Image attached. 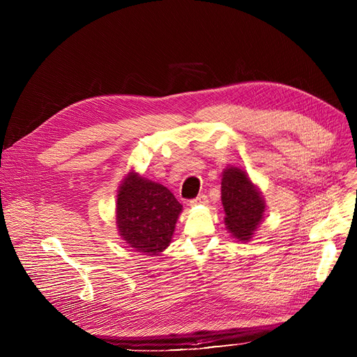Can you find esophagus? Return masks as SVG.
<instances>
[{"instance_id":"34e87169","label":"esophagus","mask_w":357,"mask_h":357,"mask_svg":"<svg viewBox=\"0 0 357 357\" xmlns=\"http://www.w3.org/2000/svg\"><path fill=\"white\" fill-rule=\"evenodd\" d=\"M190 204L192 205V207H195V205H205V204H208V198H207V195H205V194H201L197 198L191 199Z\"/></svg>"}]
</instances>
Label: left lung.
Wrapping results in <instances>:
<instances>
[{
  "mask_svg": "<svg viewBox=\"0 0 357 357\" xmlns=\"http://www.w3.org/2000/svg\"><path fill=\"white\" fill-rule=\"evenodd\" d=\"M221 201L224 222L233 237L249 240L264 220L266 204L257 186L240 167L224 169L221 179Z\"/></svg>",
  "mask_w": 357,
  "mask_h": 357,
  "instance_id": "obj_1",
  "label": "left lung"
}]
</instances>
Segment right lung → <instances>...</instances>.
Masks as SVG:
<instances>
[{
  "label": "right lung",
  "instance_id": "add662e5",
  "mask_svg": "<svg viewBox=\"0 0 357 357\" xmlns=\"http://www.w3.org/2000/svg\"><path fill=\"white\" fill-rule=\"evenodd\" d=\"M182 205L166 186L128 172L117 192L116 222L135 252L158 256L169 245Z\"/></svg>",
  "mask_w": 357,
  "mask_h": 357
}]
</instances>
